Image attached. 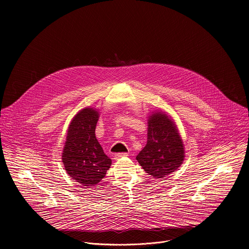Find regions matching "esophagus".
<instances>
[{"label":"esophagus","instance_id":"1","mask_svg":"<svg viewBox=\"0 0 249 249\" xmlns=\"http://www.w3.org/2000/svg\"><path fill=\"white\" fill-rule=\"evenodd\" d=\"M127 156H128L127 153H118V154H115V155L113 156V159H114L115 160H119V159H121V158H124V157H127Z\"/></svg>","mask_w":249,"mask_h":249}]
</instances>
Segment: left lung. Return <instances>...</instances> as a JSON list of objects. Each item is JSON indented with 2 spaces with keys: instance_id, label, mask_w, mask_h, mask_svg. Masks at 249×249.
<instances>
[{
  "instance_id": "8db88e82",
  "label": "left lung",
  "mask_w": 249,
  "mask_h": 249,
  "mask_svg": "<svg viewBox=\"0 0 249 249\" xmlns=\"http://www.w3.org/2000/svg\"><path fill=\"white\" fill-rule=\"evenodd\" d=\"M184 149L172 117L164 111L156 110L148 117L147 144L136 160L147 173L156 178H163L182 164Z\"/></svg>"
}]
</instances>
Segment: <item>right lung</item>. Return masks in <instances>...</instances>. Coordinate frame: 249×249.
<instances>
[{"instance_id": "right-lung-1", "label": "right lung", "mask_w": 249, "mask_h": 249, "mask_svg": "<svg viewBox=\"0 0 249 249\" xmlns=\"http://www.w3.org/2000/svg\"><path fill=\"white\" fill-rule=\"evenodd\" d=\"M99 110L81 109L71 121L62 153V161L70 177L86 187L96 185L111 166L95 137Z\"/></svg>"}]
</instances>
